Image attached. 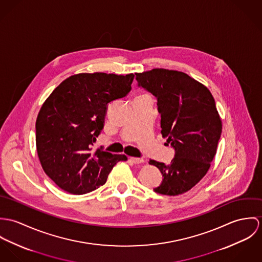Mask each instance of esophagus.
<instances>
[{"label":"esophagus","mask_w":262,"mask_h":262,"mask_svg":"<svg viewBox=\"0 0 262 262\" xmlns=\"http://www.w3.org/2000/svg\"><path fill=\"white\" fill-rule=\"evenodd\" d=\"M129 161L133 162L134 164H142V163H144V160L141 159V158H134V157H130V158H129Z\"/></svg>","instance_id":"1"}]
</instances>
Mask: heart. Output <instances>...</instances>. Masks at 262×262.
I'll list each match as a JSON object with an SVG mask.
<instances>
[{"label":"heart","mask_w":262,"mask_h":262,"mask_svg":"<svg viewBox=\"0 0 262 262\" xmlns=\"http://www.w3.org/2000/svg\"><path fill=\"white\" fill-rule=\"evenodd\" d=\"M142 96H143V95H142Z\"/></svg>","instance_id":"heart-1"}]
</instances>
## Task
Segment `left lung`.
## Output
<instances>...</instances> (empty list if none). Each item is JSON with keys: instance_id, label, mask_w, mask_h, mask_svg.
<instances>
[{"instance_id": "left-lung-1", "label": "left lung", "mask_w": 262, "mask_h": 262, "mask_svg": "<svg viewBox=\"0 0 262 262\" xmlns=\"http://www.w3.org/2000/svg\"><path fill=\"white\" fill-rule=\"evenodd\" d=\"M139 85L158 98L161 134L174 148L170 165L149 160L163 174L155 192L178 196L191 190L210 169L222 133L214 97L188 74L164 68L136 73Z\"/></svg>"}]
</instances>
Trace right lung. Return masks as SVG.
Segmentation results:
<instances>
[{"label": "right lung", "instance_id": "1", "mask_svg": "<svg viewBox=\"0 0 262 262\" xmlns=\"http://www.w3.org/2000/svg\"><path fill=\"white\" fill-rule=\"evenodd\" d=\"M134 73H78L63 80L36 119V147L46 174L62 190L81 195L104 185L125 155L92 149L107 104L132 89Z\"/></svg>", "mask_w": 262, "mask_h": 262}]
</instances>
